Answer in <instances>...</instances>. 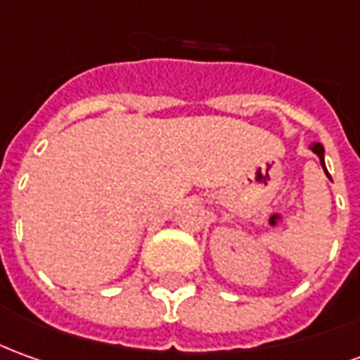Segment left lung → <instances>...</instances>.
I'll return each mask as SVG.
<instances>
[{
	"instance_id": "left-lung-1",
	"label": "left lung",
	"mask_w": 360,
	"mask_h": 360,
	"mask_svg": "<svg viewBox=\"0 0 360 360\" xmlns=\"http://www.w3.org/2000/svg\"><path fill=\"white\" fill-rule=\"evenodd\" d=\"M310 150H311V152H314V154L318 155V158H320L321 167H323V172H326V175H328V177H329L328 169H326V160H323V155H326V150H323V146L318 144V142H316V144H311V146H310Z\"/></svg>"
}]
</instances>
